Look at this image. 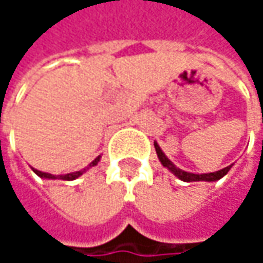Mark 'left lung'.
I'll return each instance as SVG.
<instances>
[{"label": "left lung", "instance_id": "obj_1", "mask_svg": "<svg viewBox=\"0 0 263 263\" xmlns=\"http://www.w3.org/2000/svg\"><path fill=\"white\" fill-rule=\"evenodd\" d=\"M154 146H155V151H157V155H158V160L161 161V164H163L164 167H167L175 177H178L181 181H185V183H192V181H209V183L218 181V180H221L222 177H226V175L229 174V171L232 169V166H233V164H230V166H227V167H224V169H221V171L210 172V174H192V172H185L183 169L177 167V166L164 155V152L161 151V147L158 146L157 141H154Z\"/></svg>", "mask_w": 263, "mask_h": 263}]
</instances>
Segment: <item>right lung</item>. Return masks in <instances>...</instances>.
I'll use <instances>...</instances> for the list:
<instances>
[{"label": "right lung", "instance_id": "add662e5", "mask_svg": "<svg viewBox=\"0 0 263 263\" xmlns=\"http://www.w3.org/2000/svg\"><path fill=\"white\" fill-rule=\"evenodd\" d=\"M100 161V155L94 160V161H91L89 163V166L86 167V169H89V167H92V166H96L97 163ZM33 169V167H31ZM86 169H83V171H78V172H71V174H67V175H53V174H47V172H41V171H37V169H33V172L37 175V177H41V178H44V180H64V181H73V180H76V178H79L80 175L86 171Z\"/></svg>", "mask_w": 263, "mask_h": 263}]
</instances>
